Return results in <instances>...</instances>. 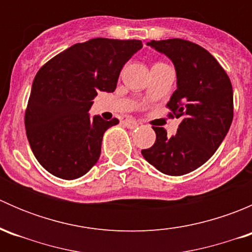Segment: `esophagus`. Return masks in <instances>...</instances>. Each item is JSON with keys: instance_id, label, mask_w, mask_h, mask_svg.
I'll use <instances>...</instances> for the list:
<instances>
[{"instance_id": "esophagus-1", "label": "esophagus", "mask_w": 252, "mask_h": 252, "mask_svg": "<svg viewBox=\"0 0 252 252\" xmlns=\"http://www.w3.org/2000/svg\"><path fill=\"white\" fill-rule=\"evenodd\" d=\"M123 123H124V126H126L128 129H135L136 126H139L138 122L134 121V119H131V118H126V121L123 122Z\"/></svg>"}]
</instances>
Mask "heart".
I'll list each match as a JSON object with an SVG mask.
<instances>
[{
  "mask_svg": "<svg viewBox=\"0 0 252 252\" xmlns=\"http://www.w3.org/2000/svg\"><path fill=\"white\" fill-rule=\"evenodd\" d=\"M156 64H163V63H156ZM156 64H155V65H156Z\"/></svg>",
  "mask_w": 252,
  "mask_h": 252,
  "instance_id": "1",
  "label": "heart"
}]
</instances>
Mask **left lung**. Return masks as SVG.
I'll use <instances>...</instances> for the list:
<instances>
[{"instance_id": "8db88e82", "label": "left lung", "mask_w": 252, "mask_h": 252, "mask_svg": "<svg viewBox=\"0 0 252 252\" xmlns=\"http://www.w3.org/2000/svg\"><path fill=\"white\" fill-rule=\"evenodd\" d=\"M147 45L168 56L177 72V90L167 103L171 118H180L175 135L152 126L156 141L142 156L159 172L183 175L211 158L230 128L234 114L230 79L215 57L191 41L168 39Z\"/></svg>"}]
</instances>
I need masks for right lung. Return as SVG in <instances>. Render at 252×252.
Segmentation results:
<instances>
[{"mask_svg":"<svg viewBox=\"0 0 252 252\" xmlns=\"http://www.w3.org/2000/svg\"><path fill=\"white\" fill-rule=\"evenodd\" d=\"M142 47L140 40L96 37L73 45L45 63L35 75L24 123L39 163L62 179L90 171L101 154L105 131L117 118H90L98 91L112 93L126 61Z\"/></svg>","mask_w":252,"mask_h":252,"instance_id":"obj_1","label":"right lung"}]
</instances>
